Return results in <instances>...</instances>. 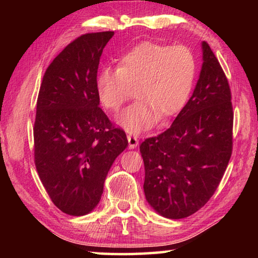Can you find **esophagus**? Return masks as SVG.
<instances>
[{
  "label": "esophagus",
  "mask_w": 258,
  "mask_h": 258,
  "mask_svg": "<svg viewBox=\"0 0 258 258\" xmlns=\"http://www.w3.org/2000/svg\"><path fill=\"white\" fill-rule=\"evenodd\" d=\"M127 140H128V147L131 148V149H134V148H137V146L139 145V140L137 138V135L128 134Z\"/></svg>",
  "instance_id": "34e87169"
}]
</instances>
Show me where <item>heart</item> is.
Here are the masks:
<instances>
[{"label": "heart", "instance_id": "obj_1", "mask_svg": "<svg viewBox=\"0 0 258 258\" xmlns=\"http://www.w3.org/2000/svg\"><path fill=\"white\" fill-rule=\"evenodd\" d=\"M197 76V58L189 46L145 42L125 53L117 67H103L95 81L98 98L118 112L133 97L139 100L118 117L131 133L151 127L185 106Z\"/></svg>", "mask_w": 258, "mask_h": 258}]
</instances>
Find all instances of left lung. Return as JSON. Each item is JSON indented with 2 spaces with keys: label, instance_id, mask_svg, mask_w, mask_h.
<instances>
[{
  "label": "left lung",
  "instance_id": "left-lung-1",
  "mask_svg": "<svg viewBox=\"0 0 258 258\" xmlns=\"http://www.w3.org/2000/svg\"><path fill=\"white\" fill-rule=\"evenodd\" d=\"M194 94L172 126L140 146L145 195L157 213L178 220L212 198L232 155L233 108L225 74L207 42Z\"/></svg>",
  "mask_w": 258,
  "mask_h": 258
}]
</instances>
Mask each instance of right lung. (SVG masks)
Listing matches in <instances>:
<instances>
[{"instance_id": "add662e5", "label": "right lung", "mask_w": 258, "mask_h": 258, "mask_svg": "<svg viewBox=\"0 0 258 258\" xmlns=\"http://www.w3.org/2000/svg\"><path fill=\"white\" fill-rule=\"evenodd\" d=\"M113 32L77 37L46 68L34 124V161L47 195L61 212H92L106 176L127 147L125 132L99 107L95 81Z\"/></svg>"}]
</instances>
